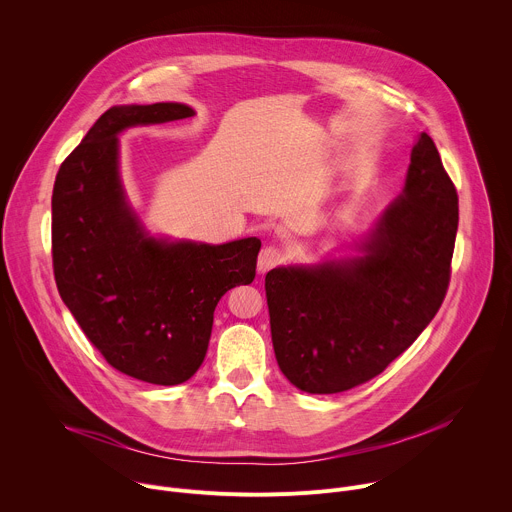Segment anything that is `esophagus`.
I'll return each mask as SVG.
<instances>
[{
	"instance_id": "esophagus-1",
	"label": "esophagus",
	"mask_w": 512,
	"mask_h": 512,
	"mask_svg": "<svg viewBox=\"0 0 512 512\" xmlns=\"http://www.w3.org/2000/svg\"><path fill=\"white\" fill-rule=\"evenodd\" d=\"M283 249L277 245H267L265 249H261L259 253V261H257V269L259 273H265L269 269H273L275 265H279L283 261Z\"/></svg>"
}]
</instances>
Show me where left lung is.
<instances>
[{
    "label": "left lung",
    "mask_w": 512,
    "mask_h": 512,
    "mask_svg": "<svg viewBox=\"0 0 512 512\" xmlns=\"http://www.w3.org/2000/svg\"><path fill=\"white\" fill-rule=\"evenodd\" d=\"M456 231V186L421 133L403 194L358 245L360 255L265 275L273 350L287 381L330 395L381 375L440 310Z\"/></svg>",
    "instance_id": "1"
}]
</instances>
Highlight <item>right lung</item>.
Returning a JSON list of instances; mask_svg holds the SVG:
<instances>
[{
	"label": "right lung",
	"mask_w": 512,
	"mask_h": 512,
	"mask_svg": "<svg viewBox=\"0 0 512 512\" xmlns=\"http://www.w3.org/2000/svg\"><path fill=\"white\" fill-rule=\"evenodd\" d=\"M192 115L182 103L107 109L62 162L52 190L62 302L113 369L164 387L200 369L218 300L255 279L261 249L255 237L225 245L154 239L127 204L117 135Z\"/></svg>",
	"instance_id": "add662e5"
}]
</instances>
